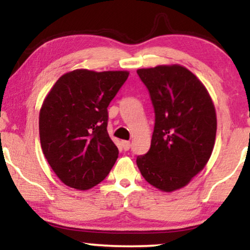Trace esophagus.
<instances>
[{
    "mask_svg": "<svg viewBox=\"0 0 250 250\" xmlns=\"http://www.w3.org/2000/svg\"><path fill=\"white\" fill-rule=\"evenodd\" d=\"M122 147L125 150H129L130 149V142L129 141H122Z\"/></svg>",
    "mask_w": 250,
    "mask_h": 250,
    "instance_id": "esophagus-1",
    "label": "esophagus"
}]
</instances>
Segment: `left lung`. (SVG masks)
Listing matches in <instances>:
<instances>
[{
	"label": "left lung",
	"mask_w": 250,
	"mask_h": 250,
	"mask_svg": "<svg viewBox=\"0 0 250 250\" xmlns=\"http://www.w3.org/2000/svg\"><path fill=\"white\" fill-rule=\"evenodd\" d=\"M150 94L155 127L150 149L136 165L148 183L170 193L206 167L216 136V111L203 83L180 64L137 69Z\"/></svg>",
	"instance_id": "left-lung-1"
}]
</instances>
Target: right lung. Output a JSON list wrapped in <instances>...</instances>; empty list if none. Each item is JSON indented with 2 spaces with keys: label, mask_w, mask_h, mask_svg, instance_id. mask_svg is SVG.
I'll return each mask as SVG.
<instances>
[{
  "label": "right lung",
  "mask_w": 250,
  "mask_h": 250,
  "mask_svg": "<svg viewBox=\"0 0 250 250\" xmlns=\"http://www.w3.org/2000/svg\"><path fill=\"white\" fill-rule=\"evenodd\" d=\"M128 76L125 70L76 69L45 96L39 119L42 151L68 187H95L115 165L119 149L107 131V108Z\"/></svg>",
  "instance_id": "add662e5"
}]
</instances>
